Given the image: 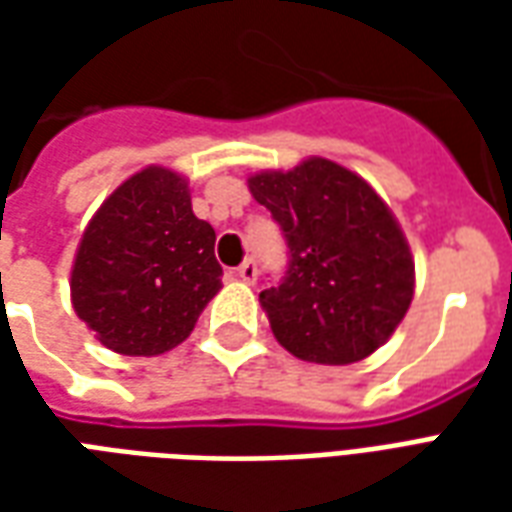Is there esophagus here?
I'll use <instances>...</instances> for the list:
<instances>
[{
    "instance_id": "1",
    "label": "esophagus",
    "mask_w": 512,
    "mask_h": 512,
    "mask_svg": "<svg viewBox=\"0 0 512 512\" xmlns=\"http://www.w3.org/2000/svg\"><path fill=\"white\" fill-rule=\"evenodd\" d=\"M235 277L238 279H244V282H255L257 279V266H255V260H244L241 266L235 268Z\"/></svg>"
}]
</instances>
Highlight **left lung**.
Masks as SVG:
<instances>
[{"instance_id":"1","label":"left lung","mask_w":512,"mask_h":512,"mask_svg":"<svg viewBox=\"0 0 512 512\" xmlns=\"http://www.w3.org/2000/svg\"><path fill=\"white\" fill-rule=\"evenodd\" d=\"M249 191L288 244L285 277L260 293L279 345L315 365L381 348L414 296V260L386 202L329 158L252 175Z\"/></svg>"}]
</instances>
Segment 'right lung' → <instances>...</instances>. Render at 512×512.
I'll return each instance as SVG.
<instances>
[{
	"mask_svg": "<svg viewBox=\"0 0 512 512\" xmlns=\"http://www.w3.org/2000/svg\"><path fill=\"white\" fill-rule=\"evenodd\" d=\"M213 244V227L191 211L186 178L142 169L84 230L71 271L73 310L115 354L172 351L222 288Z\"/></svg>",
	"mask_w": 512,
	"mask_h": 512,
	"instance_id": "1",
	"label": "right lung"
}]
</instances>
